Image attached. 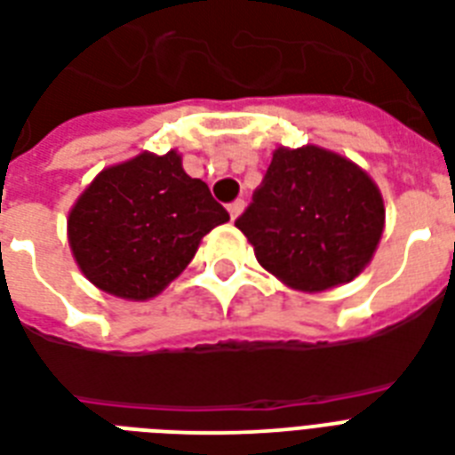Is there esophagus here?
<instances>
[{
    "label": "esophagus",
    "mask_w": 455,
    "mask_h": 455,
    "mask_svg": "<svg viewBox=\"0 0 455 455\" xmlns=\"http://www.w3.org/2000/svg\"><path fill=\"white\" fill-rule=\"evenodd\" d=\"M244 206H246L244 199H235V202H232L230 206H228V211H230L232 220H235V218H237L239 213H242V211H244Z\"/></svg>",
    "instance_id": "1"
}]
</instances>
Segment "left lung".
Here are the masks:
<instances>
[{"label":"left lung","instance_id":"obj_1","mask_svg":"<svg viewBox=\"0 0 455 455\" xmlns=\"http://www.w3.org/2000/svg\"><path fill=\"white\" fill-rule=\"evenodd\" d=\"M235 225L266 270L294 290L323 291L354 280L372 259L385 204L375 182L332 151L275 149Z\"/></svg>","mask_w":455,"mask_h":455}]
</instances>
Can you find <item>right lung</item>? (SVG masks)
<instances>
[{
    "label": "right lung",
    "mask_w": 455,
    "mask_h": 455,
    "mask_svg": "<svg viewBox=\"0 0 455 455\" xmlns=\"http://www.w3.org/2000/svg\"><path fill=\"white\" fill-rule=\"evenodd\" d=\"M230 213L206 182L189 178L175 151L140 154L101 171L68 216L77 266L100 290L156 297L189 266L199 242Z\"/></svg>",
    "instance_id": "add662e5"
}]
</instances>
